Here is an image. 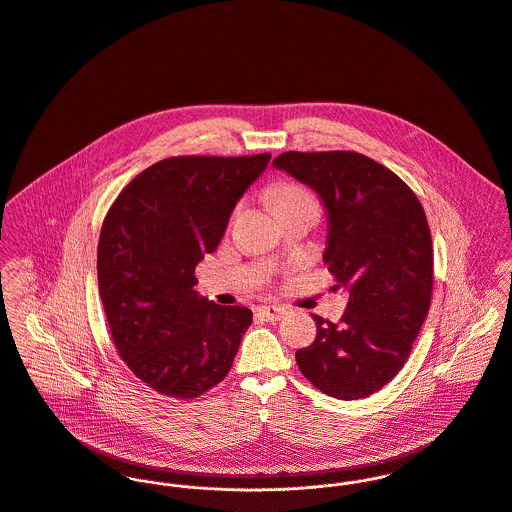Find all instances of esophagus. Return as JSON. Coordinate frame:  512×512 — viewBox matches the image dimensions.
Wrapping results in <instances>:
<instances>
[{"label": "esophagus", "instance_id": "esophagus-1", "mask_svg": "<svg viewBox=\"0 0 512 512\" xmlns=\"http://www.w3.org/2000/svg\"><path fill=\"white\" fill-rule=\"evenodd\" d=\"M257 312H259V316H261L263 320H267V322H279L284 316V308L275 306V304H271V306H261Z\"/></svg>", "mask_w": 512, "mask_h": 512}]
</instances>
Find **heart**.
Returning a JSON list of instances; mask_svg holds the SVG:
<instances>
[{
  "instance_id": "heart-1",
  "label": "heart",
  "mask_w": 512,
  "mask_h": 512,
  "mask_svg": "<svg viewBox=\"0 0 512 512\" xmlns=\"http://www.w3.org/2000/svg\"><path fill=\"white\" fill-rule=\"evenodd\" d=\"M273 198H275V204H277L279 210L286 208V206H300V204L318 208L316 198L306 188H302L298 184H284L279 190H275Z\"/></svg>"
}]
</instances>
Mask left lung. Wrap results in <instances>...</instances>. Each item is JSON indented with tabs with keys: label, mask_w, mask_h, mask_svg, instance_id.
I'll use <instances>...</instances> for the list:
<instances>
[{
	"label": "left lung",
	"mask_w": 512,
	"mask_h": 512,
	"mask_svg": "<svg viewBox=\"0 0 512 512\" xmlns=\"http://www.w3.org/2000/svg\"><path fill=\"white\" fill-rule=\"evenodd\" d=\"M326 210L324 263L349 300L341 322L320 316L296 351L302 375L341 400L369 397L406 363L432 298V237L416 194L395 172L351 153L288 151L273 161Z\"/></svg>",
	"instance_id": "left-lung-1"
}]
</instances>
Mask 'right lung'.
<instances>
[{
  "label": "right lung",
  "instance_id": "1",
  "mask_svg": "<svg viewBox=\"0 0 512 512\" xmlns=\"http://www.w3.org/2000/svg\"><path fill=\"white\" fill-rule=\"evenodd\" d=\"M271 155L172 157L135 176L110 208L98 243V284L115 347L159 395L194 398L216 387L253 312L194 288L245 190Z\"/></svg>",
  "mask_w": 512,
  "mask_h": 512
}]
</instances>
